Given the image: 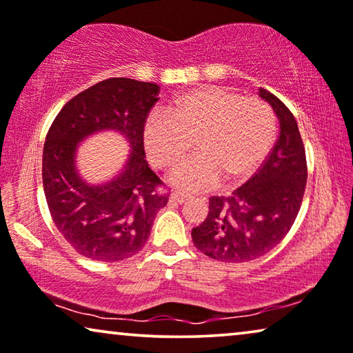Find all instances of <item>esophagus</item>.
Returning a JSON list of instances; mask_svg holds the SVG:
<instances>
[{"label": "esophagus", "instance_id": "obj_1", "mask_svg": "<svg viewBox=\"0 0 353 353\" xmlns=\"http://www.w3.org/2000/svg\"><path fill=\"white\" fill-rule=\"evenodd\" d=\"M170 198H171V201H174V203H179V205H182V203H185V201L190 200L192 196L187 195V193H182V192L174 190V192H171Z\"/></svg>", "mask_w": 353, "mask_h": 353}]
</instances>
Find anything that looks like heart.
<instances>
[{"label": "heart", "mask_w": 353, "mask_h": 353, "mask_svg": "<svg viewBox=\"0 0 353 353\" xmlns=\"http://www.w3.org/2000/svg\"><path fill=\"white\" fill-rule=\"evenodd\" d=\"M275 139V120L264 102L222 88L179 94L170 112H155L143 126V143L153 165L172 170L192 150L196 157L179 168L172 182L198 192L221 182L240 183L259 170Z\"/></svg>", "instance_id": "b5f03b06"}]
</instances>
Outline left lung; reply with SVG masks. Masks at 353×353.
Wrapping results in <instances>:
<instances>
[{"label": "left lung", "instance_id": "left-lung-1", "mask_svg": "<svg viewBox=\"0 0 353 353\" xmlns=\"http://www.w3.org/2000/svg\"><path fill=\"white\" fill-rule=\"evenodd\" d=\"M259 91L280 121V136L250 181L232 195L210 198L208 217L192 230L196 250L221 262L240 264L274 250L294 224L304 198L307 160L294 115L274 94Z\"/></svg>", "mask_w": 353, "mask_h": 353}]
</instances>
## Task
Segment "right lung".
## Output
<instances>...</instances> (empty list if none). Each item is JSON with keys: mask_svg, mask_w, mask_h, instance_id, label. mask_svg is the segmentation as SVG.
<instances>
[{"mask_svg": "<svg viewBox=\"0 0 353 353\" xmlns=\"http://www.w3.org/2000/svg\"><path fill=\"white\" fill-rule=\"evenodd\" d=\"M155 83L108 78L70 99L54 118L43 148V187L57 230L78 254L118 262L137 254L170 193L143 150V126L158 101ZM115 128L133 152L125 170L102 186L76 174L74 152L89 133Z\"/></svg>", "mask_w": 353, "mask_h": 353, "instance_id": "add662e5", "label": "right lung"}]
</instances>
